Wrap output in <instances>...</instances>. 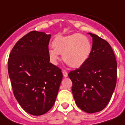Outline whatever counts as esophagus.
Listing matches in <instances>:
<instances>
[{
    "mask_svg": "<svg viewBox=\"0 0 125 125\" xmlns=\"http://www.w3.org/2000/svg\"><path fill=\"white\" fill-rule=\"evenodd\" d=\"M62 73H63V77H67L68 76V72L66 71V70H63L62 71Z\"/></svg>",
    "mask_w": 125,
    "mask_h": 125,
    "instance_id": "obj_1",
    "label": "esophagus"
}]
</instances>
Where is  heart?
I'll list each match as a JSON object with an SVG mask.
<instances>
[{"instance_id": "1", "label": "heart", "mask_w": 125, "mask_h": 125, "mask_svg": "<svg viewBox=\"0 0 125 125\" xmlns=\"http://www.w3.org/2000/svg\"><path fill=\"white\" fill-rule=\"evenodd\" d=\"M52 45L48 50L52 62L57 63L61 54L63 61L73 68L83 66L88 60L92 51L90 39L78 33L58 36L53 41Z\"/></svg>"}]
</instances>
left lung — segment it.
<instances>
[{
	"mask_svg": "<svg viewBox=\"0 0 125 125\" xmlns=\"http://www.w3.org/2000/svg\"><path fill=\"white\" fill-rule=\"evenodd\" d=\"M92 37V51L88 60L68 77L76 105L83 111H102L111 100L117 82V62L109 43L98 35Z\"/></svg>",
	"mask_w": 125,
	"mask_h": 125,
	"instance_id": "8db88e82",
	"label": "left lung"
}]
</instances>
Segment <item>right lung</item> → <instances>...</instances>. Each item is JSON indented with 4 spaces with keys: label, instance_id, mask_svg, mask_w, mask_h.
Instances as JSON below:
<instances>
[{
    "label": "right lung",
    "instance_id": "1",
    "mask_svg": "<svg viewBox=\"0 0 125 125\" xmlns=\"http://www.w3.org/2000/svg\"><path fill=\"white\" fill-rule=\"evenodd\" d=\"M50 34L31 31L17 41L9 56L14 95L21 107L33 115L51 109L63 78L62 70L50 63Z\"/></svg>",
    "mask_w": 125,
    "mask_h": 125
}]
</instances>
